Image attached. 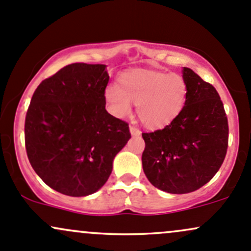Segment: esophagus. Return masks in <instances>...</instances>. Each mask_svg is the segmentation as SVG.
<instances>
[{
	"mask_svg": "<svg viewBox=\"0 0 251 251\" xmlns=\"http://www.w3.org/2000/svg\"><path fill=\"white\" fill-rule=\"evenodd\" d=\"M129 130H130V134L133 136H140V135H141V131H140L137 128H135V126H130V128H129Z\"/></svg>",
	"mask_w": 251,
	"mask_h": 251,
	"instance_id": "1",
	"label": "esophagus"
}]
</instances>
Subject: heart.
Returning a JSON list of instances; mask_svg holds the SVG:
<instances>
[{
    "mask_svg": "<svg viewBox=\"0 0 251 251\" xmlns=\"http://www.w3.org/2000/svg\"><path fill=\"white\" fill-rule=\"evenodd\" d=\"M109 110L117 117L131 112V104L142 125L150 129L169 126L187 103L188 85L179 74L150 69H131L123 73L116 86L104 92Z\"/></svg>",
    "mask_w": 251,
    "mask_h": 251,
    "instance_id": "1",
    "label": "heart"
}]
</instances>
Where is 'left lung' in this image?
Returning a JSON list of instances; mask_svg holds the SVG:
<instances>
[{
	"label": "left lung",
	"mask_w": 251,
	"mask_h": 251,
	"mask_svg": "<svg viewBox=\"0 0 251 251\" xmlns=\"http://www.w3.org/2000/svg\"><path fill=\"white\" fill-rule=\"evenodd\" d=\"M182 74L188 85L182 112L161 130L142 134L145 175L170 194L191 193L208 183L227 150V117L217 90L190 68L183 67Z\"/></svg>",
	"instance_id": "obj_1"
}]
</instances>
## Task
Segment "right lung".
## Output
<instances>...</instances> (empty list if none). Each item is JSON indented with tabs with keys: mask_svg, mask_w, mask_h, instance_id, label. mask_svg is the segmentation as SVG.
<instances>
[{
	"mask_svg": "<svg viewBox=\"0 0 251 251\" xmlns=\"http://www.w3.org/2000/svg\"><path fill=\"white\" fill-rule=\"evenodd\" d=\"M105 64L73 63L34 91L25 120L29 163L45 184L68 196L96 193L130 139L126 122L105 109Z\"/></svg>",
	"mask_w": 251,
	"mask_h": 251,
	"instance_id": "obj_1",
	"label": "right lung"
}]
</instances>
